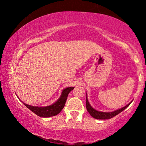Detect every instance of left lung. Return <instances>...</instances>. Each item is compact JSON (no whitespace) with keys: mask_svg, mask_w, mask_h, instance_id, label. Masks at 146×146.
Listing matches in <instances>:
<instances>
[{"mask_svg":"<svg viewBox=\"0 0 146 146\" xmlns=\"http://www.w3.org/2000/svg\"><path fill=\"white\" fill-rule=\"evenodd\" d=\"M131 102L128 104L127 106H125V107L122 108L117 110L112 111V112H102V111H97V110H96L94 109L90 105L89 102H88V100L87 96H86V109H87L88 111L90 114L93 117H94V118L98 119H108L111 118V117H114L115 115H117L118 113L121 112L123 110H124L126 108L127 106H129V105L130 104Z\"/></svg>","mask_w":146,"mask_h":146,"instance_id":"1","label":"left lung"}]
</instances>
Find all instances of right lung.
<instances>
[{
	"label": "right lung",
	"mask_w": 146,
	"mask_h": 146,
	"mask_svg": "<svg viewBox=\"0 0 146 146\" xmlns=\"http://www.w3.org/2000/svg\"><path fill=\"white\" fill-rule=\"evenodd\" d=\"M74 88V87H68L65 88L62 92V95L60 98L58 100L57 102H56L52 105L48 106L46 107H36V106H32L23 103L28 108L40 117H48L51 116H54L60 112L63 108L64 107L68 95L70 93V92Z\"/></svg>",
	"instance_id": "1"
}]
</instances>
